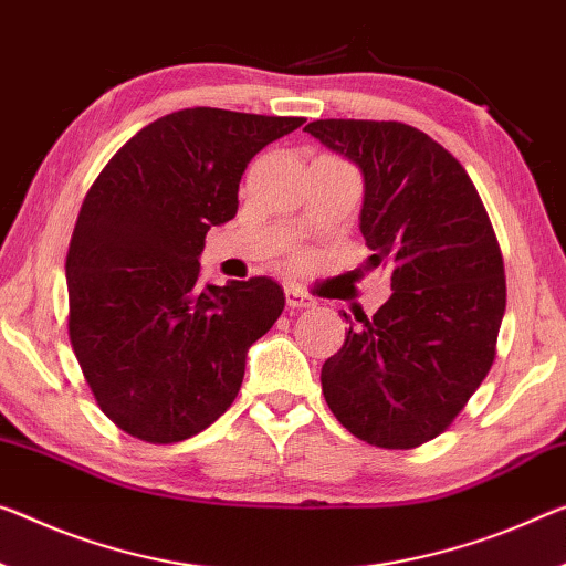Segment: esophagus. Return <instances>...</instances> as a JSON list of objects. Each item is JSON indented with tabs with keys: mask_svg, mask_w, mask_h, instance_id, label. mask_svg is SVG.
Listing matches in <instances>:
<instances>
[{
	"mask_svg": "<svg viewBox=\"0 0 566 566\" xmlns=\"http://www.w3.org/2000/svg\"><path fill=\"white\" fill-rule=\"evenodd\" d=\"M285 303H289V308H311L313 298L295 285H285Z\"/></svg>",
	"mask_w": 566,
	"mask_h": 566,
	"instance_id": "esophagus-1",
	"label": "esophagus"
}]
</instances>
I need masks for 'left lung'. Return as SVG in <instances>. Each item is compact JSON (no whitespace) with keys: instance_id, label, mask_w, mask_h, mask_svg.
Listing matches in <instances>:
<instances>
[{"instance_id":"8db88e82","label":"left lung","mask_w":566,"mask_h":566,"mask_svg":"<svg viewBox=\"0 0 566 566\" xmlns=\"http://www.w3.org/2000/svg\"><path fill=\"white\" fill-rule=\"evenodd\" d=\"M364 174L367 268L392 295L321 367L328 410L356 438L410 450L450 428L495 359L506 277L489 212L453 154L399 120H313Z\"/></svg>"}]
</instances>
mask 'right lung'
<instances>
[{"mask_svg": "<svg viewBox=\"0 0 566 566\" xmlns=\"http://www.w3.org/2000/svg\"><path fill=\"white\" fill-rule=\"evenodd\" d=\"M293 116L185 108L156 118L93 181L67 248V334L95 402L154 446L234 402L245 356L285 306L271 277L199 283L207 230L238 214L242 171Z\"/></svg>", "mask_w": 566, "mask_h": 566, "instance_id": "1", "label": "right lung"}]
</instances>
